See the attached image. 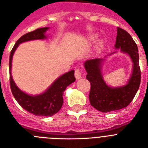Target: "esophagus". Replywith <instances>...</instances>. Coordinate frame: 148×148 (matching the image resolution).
I'll return each mask as SVG.
<instances>
[{"label":"esophagus","mask_w":148,"mask_h":148,"mask_svg":"<svg viewBox=\"0 0 148 148\" xmlns=\"http://www.w3.org/2000/svg\"><path fill=\"white\" fill-rule=\"evenodd\" d=\"M82 70L79 69H75V72H74V76H75L76 79H80L81 77H82Z\"/></svg>","instance_id":"34e87169"}]
</instances>
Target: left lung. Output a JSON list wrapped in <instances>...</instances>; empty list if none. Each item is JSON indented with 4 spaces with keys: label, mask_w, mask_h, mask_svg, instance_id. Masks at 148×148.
Listing matches in <instances>:
<instances>
[{
    "label": "left lung",
    "mask_w": 148,
    "mask_h": 148,
    "mask_svg": "<svg viewBox=\"0 0 148 148\" xmlns=\"http://www.w3.org/2000/svg\"><path fill=\"white\" fill-rule=\"evenodd\" d=\"M115 48L128 54L133 62L132 74L125 86L110 87L105 82L101 71L105 58L88 60L84 62V67L87 71L86 78L90 83V103L94 108L104 113L127 107L135 97L141 82L137 45L129 33L119 27L117 28ZM112 54L114 53L110 54Z\"/></svg>",
    "instance_id": "8db88e82"
}]
</instances>
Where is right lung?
Wrapping results in <instances>:
<instances>
[{"mask_svg":"<svg viewBox=\"0 0 148 148\" xmlns=\"http://www.w3.org/2000/svg\"><path fill=\"white\" fill-rule=\"evenodd\" d=\"M49 29V27L40 28L23 35L16 42L9 56V81L12 93L14 99L23 108L34 115L40 116H51L60 110L63 104V92L67 86L74 82L76 79L74 71L71 70L58 77L42 94L34 96L29 95L22 91L14 83L11 74L12 60L14 51L21 43L34 40L46 39V36L45 34Z\"/></svg>","mask_w":148,"mask_h":148,"instance_id":"obj_1","label":"right lung"}]
</instances>
